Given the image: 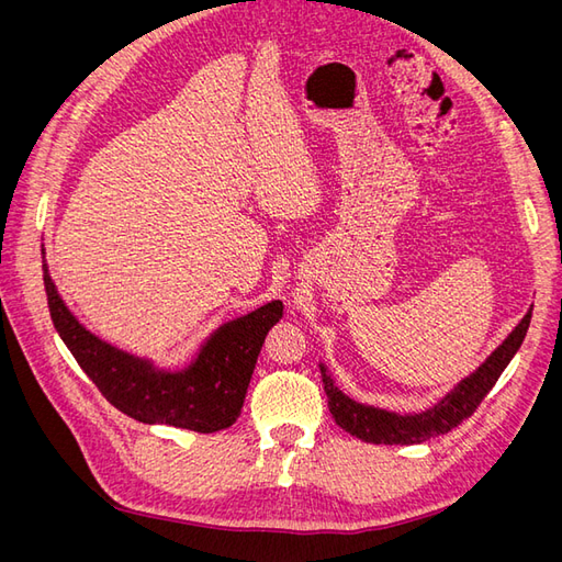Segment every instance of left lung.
<instances>
[{
	"label": "left lung",
	"mask_w": 562,
	"mask_h": 562,
	"mask_svg": "<svg viewBox=\"0 0 562 562\" xmlns=\"http://www.w3.org/2000/svg\"><path fill=\"white\" fill-rule=\"evenodd\" d=\"M530 318L532 307L527 310V314L520 318L518 326L508 333L504 342L487 356L483 366L475 368L469 378H464L434 407L424 413L398 415L382 411V407L356 403L335 386L333 378L328 375V368L318 363L330 415L335 417L337 427H342L347 434L375 446H417L429 438L443 436L450 429H454L457 424H462L467 417H471L475 413V407H479L481 401L487 396V391L495 386L504 368L512 363L516 351L520 349L527 328H530Z\"/></svg>",
	"instance_id": "1"
}]
</instances>
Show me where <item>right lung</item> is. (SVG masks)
<instances>
[{"mask_svg": "<svg viewBox=\"0 0 562 562\" xmlns=\"http://www.w3.org/2000/svg\"><path fill=\"white\" fill-rule=\"evenodd\" d=\"M44 288L50 321L65 347L116 411L143 424H168L196 434L227 429L241 415L265 337L283 316V302L271 300L213 330L187 368L161 370L83 328L65 307L46 262Z\"/></svg>", "mask_w": 562, "mask_h": 562, "instance_id": "1", "label": "right lung"}]
</instances>
